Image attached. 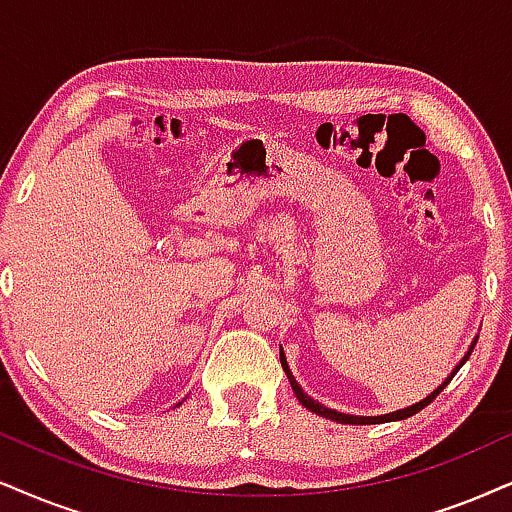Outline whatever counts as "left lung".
I'll use <instances>...</instances> for the list:
<instances>
[{
	"mask_svg": "<svg viewBox=\"0 0 512 512\" xmlns=\"http://www.w3.org/2000/svg\"><path fill=\"white\" fill-rule=\"evenodd\" d=\"M472 349H475V345L470 347V352ZM470 352L465 354V359L470 357ZM465 359L461 361V366L465 364ZM281 366H283V371L288 373V378H290V385H293V392L297 394V399H300V404L302 406H307L309 411H314V413H319V416H323V418H331V420H338V423H354V425H368V423H390V420H404V418H409V416H413V413H418L420 409H425V406L430 404L432 399L437 397L439 392L444 390L446 385L451 383V378H454V375L458 373V366L454 373L449 375V378H446V383H442L437 387L435 392L430 394V397H425L423 401H418V404H413V406H409V409H401V411H394V413H385V416H368V418H359V416H345V413H338V411H333V409H326V406L323 404H319V401H314L312 397H307V394H304L302 390H300V385L295 383V378H293V373H290V368H288V364H286V357H283V349H281Z\"/></svg>",
	"mask_w": 512,
	"mask_h": 512,
	"instance_id": "left-lung-1",
	"label": "left lung"
}]
</instances>
